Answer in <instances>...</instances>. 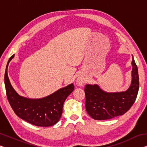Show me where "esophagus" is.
I'll return each instance as SVG.
<instances>
[{
	"label": "esophagus",
	"mask_w": 147,
	"mask_h": 147,
	"mask_svg": "<svg viewBox=\"0 0 147 147\" xmlns=\"http://www.w3.org/2000/svg\"><path fill=\"white\" fill-rule=\"evenodd\" d=\"M76 83H77V84H78V85H79V86H82V84H84V79H83V78H78V79H77Z\"/></svg>",
	"instance_id": "esophagus-1"
}]
</instances>
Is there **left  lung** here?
Masks as SVG:
<instances>
[{"label": "left lung", "instance_id": "8db88e82", "mask_svg": "<svg viewBox=\"0 0 147 147\" xmlns=\"http://www.w3.org/2000/svg\"><path fill=\"white\" fill-rule=\"evenodd\" d=\"M131 65V85L126 91L107 93L97 84L86 86V109L92 118L107 120L123 115L130 109L138 95L139 86L138 69L134 58Z\"/></svg>", "mask_w": 147, "mask_h": 147}]
</instances>
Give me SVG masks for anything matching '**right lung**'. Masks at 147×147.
Instances as JSON below:
<instances>
[{
  "instance_id": "1",
  "label": "right lung",
  "mask_w": 147,
  "mask_h": 147,
  "mask_svg": "<svg viewBox=\"0 0 147 147\" xmlns=\"http://www.w3.org/2000/svg\"><path fill=\"white\" fill-rule=\"evenodd\" d=\"M14 54L9 58L4 75V84L9 103L15 113L21 119L38 126H53L60 119L66 98L73 91L71 84L46 97L32 99L20 96L11 85L8 75V66Z\"/></svg>"
}]
</instances>
